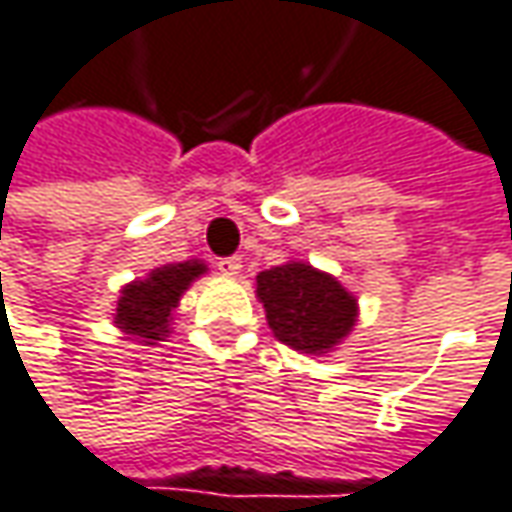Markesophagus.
I'll return each instance as SVG.
<instances>
[{
  "label": "esophagus",
  "mask_w": 512,
  "mask_h": 512,
  "mask_svg": "<svg viewBox=\"0 0 512 512\" xmlns=\"http://www.w3.org/2000/svg\"><path fill=\"white\" fill-rule=\"evenodd\" d=\"M215 268L224 276H238L241 274V259H238V256H224V259H218Z\"/></svg>",
  "instance_id": "34e87169"
}]
</instances>
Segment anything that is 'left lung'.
Masks as SVG:
<instances>
[{"mask_svg": "<svg viewBox=\"0 0 512 512\" xmlns=\"http://www.w3.org/2000/svg\"><path fill=\"white\" fill-rule=\"evenodd\" d=\"M256 294L274 335L294 349L323 352L355 326V297L329 274L306 262H288L256 276Z\"/></svg>", "mask_w": 512, "mask_h": 512, "instance_id": "1", "label": "left lung"}]
</instances>
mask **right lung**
<instances>
[{"label":"right lung","instance_id":"1","mask_svg":"<svg viewBox=\"0 0 512 512\" xmlns=\"http://www.w3.org/2000/svg\"><path fill=\"white\" fill-rule=\"evenodd\" d=\"M203 271L206 268L201 262H180V265H165V268L151 271L148 279H136L122 291L116 323L128 329L130 335L145 338V344L160 341V335L168 332L171 309L177 306L180 294Z\"/></svg>","mask_w":512,"mask_h":512}]
</instances>
